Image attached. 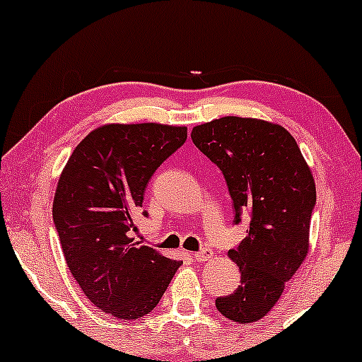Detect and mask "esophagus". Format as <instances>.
<instances>
[{"instance_id": "1", "label": "esophagus", "mask_w": 362, "mask_h": 362, "mask_svg": "<svg viewBox=\"0 0 362 362\" xmlns=\"http://www.w3.org/2000/svg\"><path fill=\"white\" fill-rule=\"evenodd\" d=\"M213 256V251L211 249H201L199 252H196V261H199V263H204V261H208L209 257Z\"/></svg>"}]
</instances>
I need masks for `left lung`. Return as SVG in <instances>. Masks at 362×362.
<instances>
[{"label": "left lung", "instance_id": "obj_1", "mask_svg": "<svg viewBox=\"0 0 362 362\" xmlns=\"http://www.w3.org/2000/svg\"><path fill=\"white\" fill-rule=\"evenodd\" d=\"M192 142L223 173L233 221L249 214L247 237L228 257L240 285L216 309L237 323L268 315L309 251L316 185L296 139L276 123L223 117L192 129Z\"/></svg>", "mask_w": 362, "mask_h": 362}]
</instances>
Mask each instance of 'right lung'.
I'll return each mask as SVG.
<instances>
[{"instance_id":"obj_1","label":"right lung","mask_w":362,"mask_h":362,"mask_svg":"<svg viewBox=\"0 0 362 362\" xmlns=\"http://www.w3.org/2000/svg\"><path fill=\"white\" fill-rule=\"evenodd\" d=\"M185 141L187 127L108 123L87 134L63 168L53 201L63 256L106 315H149L182 264L134 242L132 230L151 177Z\"/></svg>"}]
</instances>
